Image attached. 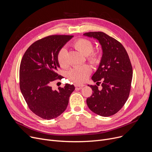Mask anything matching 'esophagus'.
<instances>
[{"mask_svg":"<svg viewBox=\"0 0 152 152\" xmlns=\"http://www.w3.org/2000/svg\"><path fill=\"white\" fill-rule=\"evenodd\" d=\"M84 86L85 85H84V84H75V87H80V88H81V87H84Z\"/></svg>","mask_w":152,"mask_h":152,"instance_id":"34e87169","label":"esophagus"}]
</instances>
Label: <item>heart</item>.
Here are the masks:
<instances>
[{
    "label": "heart",
    "instance_id": "obj_1",
    "mask_svg": "<svg viewBox=\"0 0 152 152\" xmlns=\"http://www.w3.org/2000/svg\"><path fill=\"white\" fill-rule=\"evenodd\" d=\"M74 47L76 49L87 56V58L92 63H96L99 61L100 55L98 52H93V44L86 39H79L74 43ZM66 49L63 47L59 50L57 55V60L59 65L61 67L66 66ZM92 72V68L89 65H84L75 66L69 70L67 73V76L75 83L81 84L86 81Z\"/></svg>",
    "mask_w": 152,
    "mask_h": 152
}]
</instances>
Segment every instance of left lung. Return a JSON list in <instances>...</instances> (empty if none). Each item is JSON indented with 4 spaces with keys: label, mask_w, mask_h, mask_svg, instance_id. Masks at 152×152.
<instances>
[{
    "label": "left lung",
    "mask_w": 152,
    "mask_h": 152,
    "mask_svg": "<svg viewBox=\"0 0 152 152\" xmlns=\"http://www.w3.org/2000/svg\"><path fill=\"white\" fill-rule=\"evenodd\" d=\"M83 36L97 40L102 56L98 69L92 79L102 89L88 85L93 91L86 100L89 109L102 116H110L121 110L128 99L132 79L130 59L123 45L103 32H89Z\"/></svg>",
    "instance_id": "1"
}]
</instances>
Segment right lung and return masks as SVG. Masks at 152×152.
<instances>
[{
  "mask_svg": "<svg viewBox=\"0 0 152 152\" xmlns=\"http://www.w3.org/2000/svg\"><path fill=\"white\" fill-rule=\"evenodd\" d=\"M73 36L45 37L31 44L24 54L20 66V87L23 96L33 112L45 119L60 116L66 109L75 87L66 84L58 90L51 84L57 79L60 65L59 50ZM58 77L57 78V77Z\"/></svg>",
  "mask_w": 152,
  "mask_h": 152,
  "instance_id": "add662e5",
  "label": "right lung"
}]
</instances>
